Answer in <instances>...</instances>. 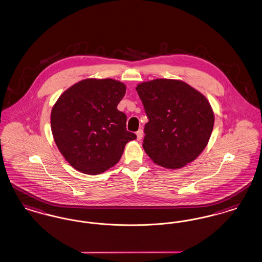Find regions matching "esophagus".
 Segmentation results:
<instances>
[{"label": "esophagus", "mask_w": 262, "mask_h": 262, "mask_svg": "<svg viewBox=\"0 0 262 262\" xmlns=\"http://www.w3.org/2000/svg\"><path fill=\"white\" fill-rule=\"evenodd\" d=\"M137 140H140L143 137V130L141 128H139L137 132Z\"/></svg>", "instance_id": "1"}]
</instances>
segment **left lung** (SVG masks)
Wrapping results in <instances>:
<instances>
[{"label":"left lung","instance_id":"obj_1","mask_svg":"<svg viewBox=\"0 0 262 262\" xmlns=\"http://www.w3.org/2000/svg\"><path fill=\"white\" fill-rule=\"evenodd\" d=\"M148 123L143 149L153 162L179 169L193 161L206 147L214 125L207 99L186 82L154 79L137 88Z\"/></svg>","mask_w":262,"mask_h":262}]
</instances>
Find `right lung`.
Returning <instances> with one entry per match:
<instances>
[{
    "label": "right lung",
    "instance_id": "add662e5",
    "mask_svg": "<svg viewBox=\"0 0 262 262\" xmlns=\"http://www.w3.org/2000/svg\"><path fill=\"white\" fill-rule=\"evenodd\" d=\"M124 83L88 78L67 89L51 113L54 140L75 170L98 174L119 162L125 144L137 138L126 130V116L117 109Z\"/></svg>",
    "mask_w": 262,
    "mask_h": 262
}]
</instances>
